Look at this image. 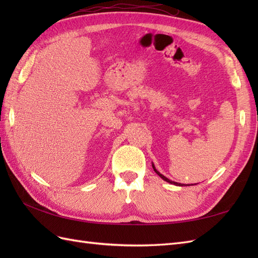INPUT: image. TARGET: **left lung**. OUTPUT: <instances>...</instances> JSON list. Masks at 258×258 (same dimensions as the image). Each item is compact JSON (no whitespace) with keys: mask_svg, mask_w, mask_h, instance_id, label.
<instances>
[{"mask_svg":"<svg viewBox=\"0 0 258 258\" xmlns=\"http://www.w3.org/2000/svg\"><path fill=\"white\" fill-rule=\"evenodd\" d=\"M152 166H153V169H154V171H155V173H156V174L158 175V176H160L161 178H163L164 180H166V182H167V183H171V184H174V185H176V186H183V185H184V184L182 185V184H179V183H176V182H173V180H171V179H168L167 177H165V176H164V175H162V174H161L160 172H158V171H157V169H156V168H155V166H154V164H153V163H152ZM188 186H189V185H188Z\"/></svg>","mask_w":258,"mask_h":258,"instance_id":"8db88e82","label":"left lung"}]
</instances>
